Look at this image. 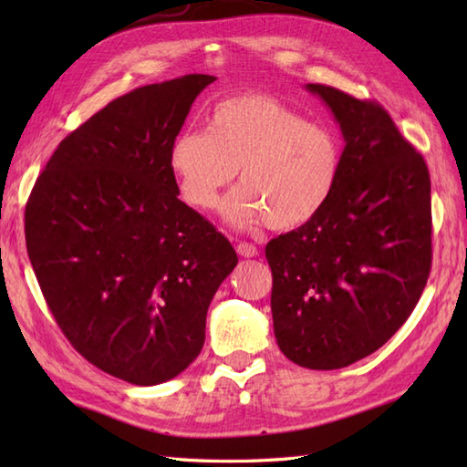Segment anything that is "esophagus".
Listing matches in <instances>:
<instances>
[{
  "mask_svg": "<svg viewBox=\"0 0 467 467\" xmlns=\"http://www.w3.org/2000/svg\"><path fill=\"white\" fill-rule=\"evenodd\" d=\"M236 253L244 256V259H253V256L259 254V249H256V246L251 243H239L236 244Z\"/></svg>",
  "mask_w": 467,
  "mask_h": 467,
  "instance_id": "obj_1",
  "label": "esophagus"
}]
</instances>
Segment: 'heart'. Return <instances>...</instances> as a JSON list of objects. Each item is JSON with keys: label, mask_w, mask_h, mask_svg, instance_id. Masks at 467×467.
<instances>
[{"label": "heart", "mask_w": 467, "mask_h": 467, "mask_svg": "<svg viewBox=\"0 0 467 467\" xmlns=\"http://www.w3.org/2000/svg\"><path fill=\"white\" fill-rule=\"evenodd\" d=\"M168 166L181 196L198 211H211L239 171L241 186L223 206L226 221H265L273 231H293L329 202L341 176L343 144L331 128L311 124L273 96L249 92L216 102L208 130L178 132Z\"/></svg>", "instance_id": "heart-1"}]
</instances>
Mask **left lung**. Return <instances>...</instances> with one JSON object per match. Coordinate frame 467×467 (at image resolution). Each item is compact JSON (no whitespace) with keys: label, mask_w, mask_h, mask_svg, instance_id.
Returning <instances> with one entry per match:
<instances>
[{"label":"left lung","mask_w":467,"mask_h":467,"mask_svg":"<svg viewBox=\"0 0 467 467\" xmlns=\"http://www.w3.org/2000/svg\"><path fill=\"white\" fill-rule=\"evenodd\" d=\"M341 128L343 168L313 221L276 236V345L306 369H341L408 321L431 269V182L423 156L379 104L306 84Z\"/></svg>","instance_id":"1"}]
</instances>
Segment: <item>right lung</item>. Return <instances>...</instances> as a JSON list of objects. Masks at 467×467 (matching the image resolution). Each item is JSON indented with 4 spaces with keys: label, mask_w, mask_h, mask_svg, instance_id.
Returning <instances> with one entry per match:
<instances>
[{
    "label": "right lung",
    "mask_w": 467,
    "mask_h": 467,
    "mask_svg": "<svg viewBox=\"0 0 467 467\" xmlns=\"http://www.w3.org/2000/svg\"><path fill=\"white\" fill-rule=\"evenodd\" d=\"M214 76L116 98L67 134L26 204V244L59 329L98 369L158 385L204 345L206 311L239 263L186 206L168 148Z\"/></svg>",
    "instance_id": "right-lung-1"
}]
</instances>
